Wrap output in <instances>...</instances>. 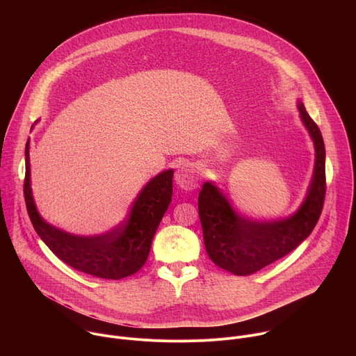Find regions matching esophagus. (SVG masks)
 Wrapping results in <instances>:
<instances>
[{
	"label": "esophagus",
	"mask_w": 356,
	"mask_h": 356,
	"mask_svg": "<svg viewBox=\"0 0 356 356\" xmlns=\"http://www.w3.org/2000/svg\"><path fill=\"white\" fill-rule=\"evenodd\" d=\"M175 180H176L177 186L183 190H194L197 187V179H195L194 170L187 163H183L179 168V170L176 172Z\"/></svg>",
	"instance_id": "1"
}]
</instances>
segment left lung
Segmentation results:
<instances>
[{"mask_svg":"<svg viewBox=\"0 0 356 356\" xmlns=\"http://www.w3.org/2000/svg\"><path fill=\"white\" fill-rule=\"evenodd\" d=\"M301 121L316 147L313 179L300 209L284 220L258 221L234 211L220 188L206 181L198 194V216L210 259L236 276L252 275L286 257L314 229L325 197V146L317 124L302 103Z\"/></svg>","mask_w":356,"mask_h":356,"instance_id":"obj_1","label":"left lung"}]
</instances>
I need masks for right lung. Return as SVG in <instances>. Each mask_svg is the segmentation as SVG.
<instances>
[{
	"label": "right lung",
	"mask_w": 356,
	"mask_h": 356,
	"mask_svg": "<svg viewBox=\"0 0 356 356\" xmlns=\"http://www.w3.org/2000/svg\"><path fill=\"white\" fill-rule=\"evenodd\" d=\"M25 169L24 195L31 222L60 261L83 273L111 280L131 276L145 265L152 239L172 201V169L159 173L140 190L122 224L94 236L69 234L39 216L31 188L29 139L25 146Z\"/></svg>",
	"instance_id": "1"
}]
</instances>
